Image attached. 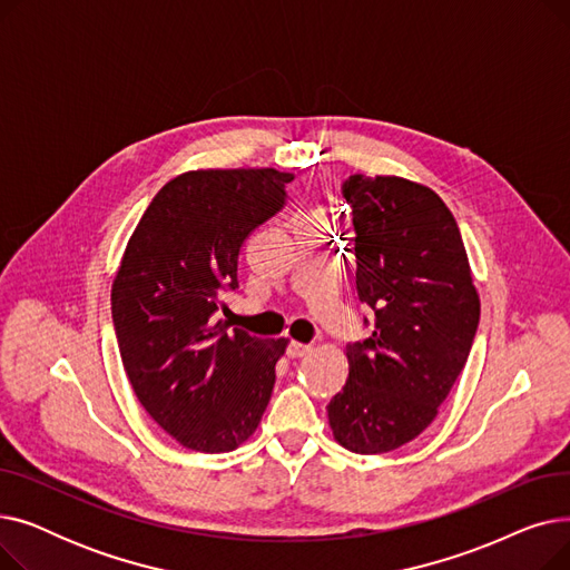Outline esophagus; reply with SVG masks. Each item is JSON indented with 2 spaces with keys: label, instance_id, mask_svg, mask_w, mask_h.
Returning a JSON list of instances; mask_svg holds the SVG:
<instances>
[{
  "label": "esophagus",
  "instance_id": "1",
  "mask_svg": "<svg viewBox=\"0 0 570 570\" xmlns=\"http://www.w3.org/2000/svg\"><path fill=\"white\" fill-rule=\"evenodd\" d=\"M286 353H288L291 357H305V355L312 353V346H309V344H301V342H291Z\"/></svg>",
  "mask_w": 570,
  "mask_h": 570
}]
</instances>
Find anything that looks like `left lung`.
<instances>
[{"instance_id": "1", "label": "left lung", "mask_w": 570, "mask_h": 570, "mask_svg": "<svg viewBox=\"0 0 570 570\" xmlns=\"http://www.w3.org/2000/svg\"><path fill=\"white\" fill-rule=\"evenodd\" d=\"M342 198L353 226L344 252L374 331L346 344L348 381L327 417L348 451L391 453L436 417L466 365L481 301L458 222L432 189L357 173Z\"/></svg>"}]
</instances>
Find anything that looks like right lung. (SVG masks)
<instances>
[{
  "label": "right lung",
  "instance_id": "right-lung-1",
  "mask_svg": "<svg viewBox=\"0 0 570 570\" xmlns=\"http://www.w3.org/2000/svg\"><path fill=\"white\" fill-rule=\"evenodd\" d=\"M291 173L194 170L153 198L112 282L119 355L145 411L198 453L247 441L275 387L286 340L219 321L249 233L286 205Z\"/></svg>",
  "mask_w": 570,
  "mask_h": 570
}]
</instances>
